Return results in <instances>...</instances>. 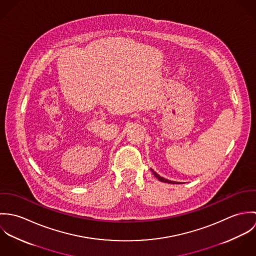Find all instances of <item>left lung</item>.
Masks as SVG:
<instances>
[{
	"mask_svg": "<svg viewBox=\"0 0 256 256\" xmlns=\"http://www.w3.org/2000/svg\"><path fill=\"white\" fill-rule=\"evenodd\" d=\"M152 172L154 174V176H156V178H158L160 182H162L172 183V184L176 183V182H170V180H166V178H164L160 176H158V174L156 172H154L152 170Z\"/></svg>",
	"mask_w": 256,
	"mask_h": 256,
	"instance_id": "left-lung-1",
	"label": "left lung"
}]
</instances>
